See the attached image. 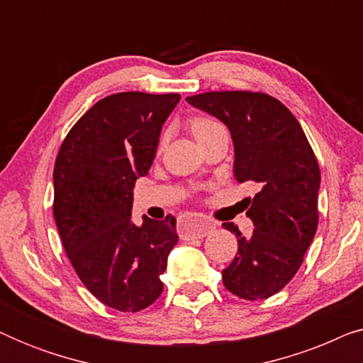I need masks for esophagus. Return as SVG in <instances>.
<instances>
[{
	"mask_svg": "<svg viewBox=\"0 0 363 363\" xmlns=\"http://www.w3.org/2000/svg\"><path fill=\"white\" fill-rule=\"evenodd\" d=\"M216 225L210 220H205V218H190L186 223H183L180 236L182 240L191 241V240H201L205 238L208 233L213 231Z\"/></svg>",
	"mask_w": 363,
	"mask_h": 363,
	"instance_id": "obj_1",
	"label": "esophagus"
}]
</instances>
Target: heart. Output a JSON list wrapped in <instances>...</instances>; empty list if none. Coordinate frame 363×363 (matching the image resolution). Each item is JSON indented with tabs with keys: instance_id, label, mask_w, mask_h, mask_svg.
I'll list each match as a JSON object with an SVG mask.
<instances>
[{
	"instance_id": "1",
	"label": "heart",
	"mask_w": 363,
	"mask_h": 363,
	"mask_svg": "<svg viewBox=\"0 0 363 363\" xmlns=\"http://www.w3.org/2000/svg\"><path fill=\"white\" fill-rule=\"evenodd\" d=\"M216 127H220V123L211 121V118L196 117L191 121V130H193V133H195L196 140H200L203 135H206L208 132H211L213 128H216Z\"/></svg>"
}]
</instances>
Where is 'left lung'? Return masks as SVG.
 <instances>
[{
  "mask_svg": "<svg viewBox=\"0 0 363 363\" xmlns=\"http://www.w3.org/2000/svg\"><path fill=\"white\" fill-rule=\"evenodd\" d=\"M190 106L228 127L235 145V177L259 191L250 210L255 231L245 238L233 223L238 252L223 284L247 301L279 292L299 269L314 240L320 170L301 123L277 99L262 92H205L186 97Z\"/></svg>",
  "mask_w": 363,
  "mask_h": 363,
  "instance_id": "1",
  "label": "left lung"
}]
</instances>
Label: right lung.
Instances as JSON below:
<instances>
[{"mask_svg":"<svg viewBox=\"0 0 363 363\" xmlns=\"http://www.w3.org/2000/svg\"><path fill=\"white\" fill-rule=\"evenodd\" d=\"M180 94H112L79 118L54 165V220L82 284L102 304L138 312L163 291L177 220L132 221L133 185L155 158Z\"/></svg>","mask_w":363,"mask_h":363,"instance_id":"obj_1","label":"right lung"}]
</instances>
